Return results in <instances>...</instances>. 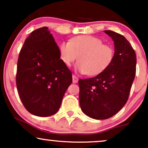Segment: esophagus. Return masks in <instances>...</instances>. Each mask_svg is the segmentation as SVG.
<instances>
[{
    "mask_svg": "<svg viewBox=\"0 0 148 148\" xmlns=\"http://www.w3.org/2000/svg\"><path fill=\"white\" fill-rule=\"evenodd\" d=\"M78 81H79V79H78L77 76H76L75 75H73L72 76V81L74 84H76V83L78 82Z\"/></svg>",
    "mask_w": 148,
    "mask_h": 148,
    "instance_id": "esophagus-1",
    "label": "esophagus"
}]
</instances>
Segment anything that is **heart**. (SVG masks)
Returning <instances> with one entry per match:
<instances>
[{
    "instance_id": "heart-1",
    "label": "heart",
    "mask_w": 148,
    "mask_h": 148,
    "mask_svg": "<svg viewBox=\"0 0 148 148\" xmlns=\"http://www.w3.org/2000/svg\"><path fill=\"white\" fill-rule=\"evenodd\" d=\"M61 60L67 67L77 59L76 69L82 74L95 76L101 74L110 65L114 51L111 46L91 35H79L69 42H62L59 46Z\"/></svg>"
}]
</instances>
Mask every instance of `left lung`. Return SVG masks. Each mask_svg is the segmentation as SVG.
Returning a JSON list of instances; mask_svg holds the SVG:
<instances>
[{
	"label": "left lung",
	"mask_w": 148,
	"mask_h": 148,
	"mask_svg": "<svg viewBox=\"0 0 148 148\" xmlns=\"http://www.w3.org/2000/svg\"><path fill=\"white\" fill-rule=\"evenodd\" d=\"M104 32L114 41L115 53L111 63L97 76L79 81L81 110L96 120L111 118L125 106L136 66V53L128 40L111 30Z\"/></svg>",
	"instance_id": "obj_1"
}]
</instances>
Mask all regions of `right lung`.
Returning <instances> with one entry per match:
<instances>
[{
  "instance_id": "obj_1",
  "label": "right lung",
  "mask_w": 148,
  "mask_h": 148,
  "mask_svg": "<svg viewBox=\"0 0 148 148\" xmlns=\"http://www.w3.org/2000/svg\"><path fill=\"white\" fill-rule=\"evenodd\" d=\"M47 27L34 30L23 44L17 62L16 84L21 102L40 117L55 114L72 82L71 71Z\"/></svg>"
}]
</instances>
